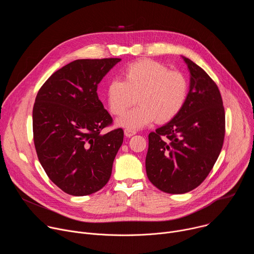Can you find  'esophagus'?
Returning a JSON list of instances; mask_svg holds the SVG:
<instances>
[{"label":"esophagus","instance_id":"esophagus-1","mask_svg":"<svg viewBox=\"0 0 254 254\" xmlns=\"http://www.w3.org/2000/svg\"><path fill=\"white\" fill-rule=\"evenodd\" d=\"M135 134V131L134 130H130V129H125V135L127 136V137H130L132 135Z\"/></svg>","mask_w":254,"mask_h":254}]
</instances>
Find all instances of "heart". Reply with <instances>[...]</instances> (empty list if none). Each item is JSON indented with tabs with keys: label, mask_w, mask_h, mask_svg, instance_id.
<instances>
[{
	"label": "heart",
	"mask_w": 254,
	"mask_h": 254,
	"mask_svg": "<svg viewBox=\"0 0 254 254\" xmlns=\"http://www.w3.org/2000/svg\"><path fill=\"white\" fill-rule=\"evenodd\" d=\"M188 94L189 82L183 73L143 60L127 67L124 80L116 78L108 83L106 99L116 116L123 115L137 99L139 105L117 121L119 127L134 130L154 121L164 124L173 120L183 110Z\"/></svg>",
	"instance_id": "1"
}]
</instances>
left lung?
I'll list each match as a JSON object with an SVG mask.
<instances>
[{
  "label": "left lung",
  "instance_id": "obj_1",
  "mask_svg": "<svg viewBox=\"0 0 254 254\" xmlns=\"http://www.w3.org/2000/svg\"><path fill=\"white\" fill-rule=\"evenodd\" d=\"M190 72L187 101L180 114L149 134L146 171L159 190L184 194L206 179L221 152L225 113L220 91L206 72L182 56Z\"/></svg>",
  "mask_w": 254,
  "mask_h": 254
}]
</instances>
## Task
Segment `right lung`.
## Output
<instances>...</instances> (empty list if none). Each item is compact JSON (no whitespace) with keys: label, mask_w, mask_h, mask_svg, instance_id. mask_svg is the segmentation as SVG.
<instances>
[{"label":"right lung","mask_w":254,"mask_h":254,"mask_svg":"<svg viewBox=\"0 0 254 254\" xmlns=\"http://www.w3.org/2000/svg\"><path fill=\"white\" fill-rule=\"evenodd\" d=\"M121 58L78 59L46 80L33 107V134L40 164L52 182L73 196L99 191L110 180L124 130L101 133L113 119L97 86Z\"/></svg>","instance_id":"1"}]
</instances>
